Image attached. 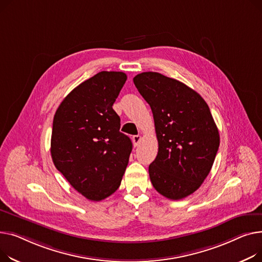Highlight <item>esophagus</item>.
Here are the masks:
<instances>
[{
  "instance_id": "esophagus-1",
  "label": "esophagus",
  "mask_w": 262,
  "mask_h": 262,
  "mask_svg": "<svg viewBox=\"0 0 262 262\" xmlns=\"http://www.w3.org/2000/svg\"><path fill=\"white\" fill-rule=\"evenodd\" d=\"M141 141H142V136L141 135H133L132 136V142H133L134 147L138 146V144L141 143Z\"/></svg>"
}]
</instances>
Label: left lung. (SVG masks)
I'll return each instance as SVG.
<instances>
[{"label":"left lung","instance_id":"1","mask_svg":"<svg viewBox=\"0 0 262 262\" xmlns=\"http://www.w3.org/2000/svg\"><path fill=\"white\" fill-rule=\"evenodd\" d=\"M133 82L155 119L159 152L149 165L152 185L170 200L186 198L202 185L219 149L209 107L194 90L157 72L138 74Z\"/></svg>","mask_w":262,"mask_h":262}]
</instances>
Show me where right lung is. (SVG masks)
Returning a JSON list of instances; mask_svg holds the SVG:
<instances>
[{
  "label": "right lung",
  "instance_id": "right-lung-1",
  "mask_svg": "<svg viewBox=\"0 0 262 262\" xmlns=\"http://www.w3.org/2000/svg\"><path fill=\"white\" fill-rule=\"evenodd\" d=\"M126 80L122 72H99L76 86L54 116V165L91 201L117 190L129 162L132 143L119 131L120 118L112 107Z\"/></svg>",
  "mask_w": 262,
  "mask_h": 262
}]
</instances>
